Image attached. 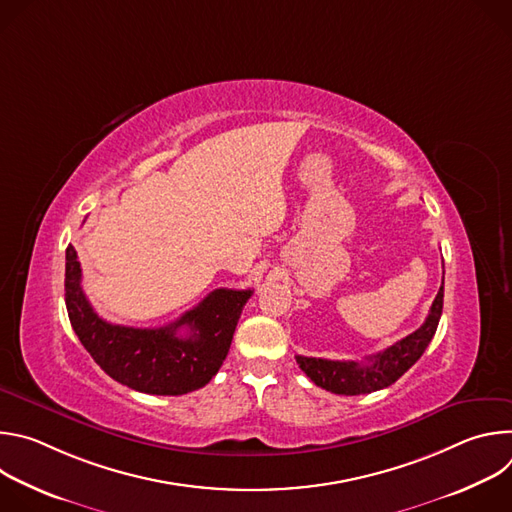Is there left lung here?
<instances>
[{
  "label": "left lung",
  "instance_id": "obj_1",
  "mask_svg": "<svg viewBox=\"0 0 512 512\" xmlns=\"http://www.w3.org/2000/svg\"><path fill=\"white\" fill-rule=\"evenodd\" d=\"M444 308V281L429 308L425 322L409 336L401 338L393 346L367 356V362L354 360H328L296 356L300 369L322 389L336 395H367L393 385L421 358L431 342Z\"/></svg>",
  "mask_w": 512,
  "mask_h": 512
}]
</instances>
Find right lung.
<instances>
[{"label":"right lung","instance_id":"add662e5","mask_svg":"<svg viewBox=\"0 0 512 512\" xmlns=\"http://www.w3.org/2000/svg\"><path fill=\"white\" fill-rule=\"evenodd\" d=\"M75 247H66L64 300L72 330L99 367L117 383L150 395H184L204 387L221 369L253 289H214L176 322L131 328L105 322L81 287ZM189 334L180 337L177 330Z\"/></svg>","mask_w":512,"mask_h":512}]
</instances>
